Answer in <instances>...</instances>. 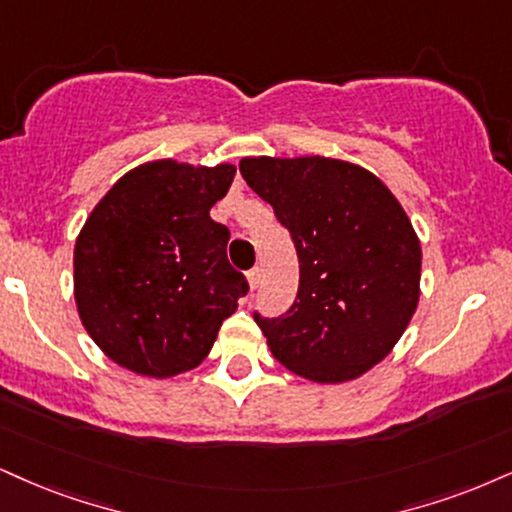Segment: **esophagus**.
Returning <instances> with one entry per match:
<instances>
[{
    "label": "esophagus",
    "mask_w": 512,
    "mask_h": 512,
    "mask_svg": "<svg viewBox=\"0 0 512 512\" xmlns=\"http://www.w3.org/2000/svg\"><path fill=\"white\" fill-rule=\"evenodd\" d=\"M246 280H249V289L254 292V289H258V285H261V270L254 268L246 273Z\"/></svg>",
    "instance_id": "1"
}]
</instances>
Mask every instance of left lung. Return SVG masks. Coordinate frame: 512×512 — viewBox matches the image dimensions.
I'll list each match as a JSON object with an SVG mask.
<instances>
[{
    "label": "left lung",
    "mask_w": 512,
    "mask_h": 512,
    "mask_svg": "<svg viewBox=\"0 0 512 512\" xmlns=\"http://www.w3.org/2000/svg\"><path fill=\"white\" fill-rule=\"evenodd\" d=\"M239 173L287 227L299 292L282 318L256 315L273 356L315 384H342L394 349L420 301L422 249L391 189L327 156H244Z\"/></svg>",
    "instance_id": "obj_1"
}]
</instances>
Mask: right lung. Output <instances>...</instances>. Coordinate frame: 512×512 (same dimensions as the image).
<instances>
[{"label": "right lung", "instance_id": "obj_1", "mask_svg": "<svg viewBox=\"0 0 512 512\" xmlns=\"http://www.w3.org/2000/svg\"><path fill=\"white\" fill-rule=\"evenodd\" d=\"M232 163L159 159L128 170L99 199L73 251V294L85 330L113 363L166 380L204 361L246 294L227 263L230 230L211 208Z\"/></svg>", "mask_w": 512, "mask_h": 512}]
</instances>
